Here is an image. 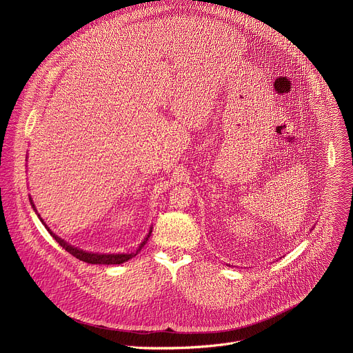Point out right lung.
<instances>
[{
	"label": "right lung",
	"mask_w": 353,
	"mask_h": 353,
	"mask_svg": "<svg viewBox=\"0 0 353 353\" xmlns=\"http://www.w3.org/2000/svg\"><path fill=\"white\" fill-rule=\"evenodd\" d=\"M30 205H32V208L36 211L32 198H30ZM36 214H37V212H36ZM37 216L40 218L39 214H37ZM40 221H41V218H40ZM41 223L46 226V229L48 230V233L56 239V241H57L65 251H68L70 254H72L74 257H77L78 260H81V261H83V263H88V264H105V265L123 264V263L131 260L132 257H135V256L138 254V251H141V248H142V247L145 245V243L148 241V239H149V236H150V232H152V228H150L148 236H146V237L143 239V241L139 244V247H138V250L135 251V253H130V254H99V253H89V251H83V250H81V248H78V247H74V245L68 244V243L64 241L61 237H59L57 234H54L52 230H50V228H47V225H46L43 221H41Z\"/></svg>",
	"instance_id": "1"
}]
</instances>
